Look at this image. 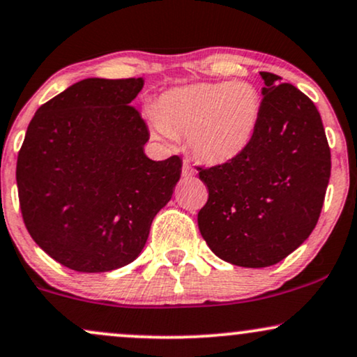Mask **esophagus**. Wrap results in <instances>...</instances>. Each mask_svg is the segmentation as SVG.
Returning <instances> with one entry per match:
<instances>
[{"instance_id":"obj_1","label":"esophagus","mask_w":357,"mask_h":357,"mask_svg":"<svg viewBox=\"0 0 357 357\" xmlns=\"http://www.w3.org/2000/svg\"><path fill=\"white\" fill-rule=\"evenodd\" d=\"M196 174V167L190 160L183 161V176L184 178H191V176Z\"/></svg>"}]
</instances>
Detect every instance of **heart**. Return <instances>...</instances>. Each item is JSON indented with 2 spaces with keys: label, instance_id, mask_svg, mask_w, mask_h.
I'll return each instance as SVG.
<instances>
[{
  "label": "heart",
  "instance_id": "1",
  "mask_svg": "<svg viewBox=\"0 0 357 357\" xmlns=\"http://www.w3.org/2000/svg\"><path fill=\"white\" fill-rule=\"evenodd\" d=\"M154 118L162 135L188 136L191 151L203 161L226 162L251 144L261 96L246 81L196 83L162 94Z\"/></svg>",
  "mask_w": 357,
  "mask_h": 357
}]
</instances>
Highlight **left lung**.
Returning <instances> with one entry per match:
<instances>
[{
  "mask_svg": "<svg viewBox=\"0 0 357 357\" xmlns=\"http://www.w3.org/2000/svg\"><path fill=\"white\" fill-rule=\"evenodd\" d=\"M264 79L251 144L234 160L197 166L208 201L201 236L226 263L266 268L309 238L323 209L331 151L321 114L306 94L273 73Z\"/></svg>",
  "mask_w": 357,
  "mask_h": 357,
  "instance_id": "obj_1",
  "label": "left lung"
}]
</instances>
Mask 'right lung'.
<instances>
[{
  "label": "right lung",
  "instance_id": "add662e5",
  "mask_svg": "<svg viewBox=\"0 0 357 357\" xmlns=\"http://www.w3.org/2000/svg\"><path fill=\"white\" fill-rule=\"evenodd\" d=\"M143 78H88L40 106L18 154L24 226L59 264L106 273L132 263L173 196L183 161L144 154L149 131L131 101Z\"/></svg>",
  "mask_w": 357,
  "mask_h": 357
}]
</instances>
